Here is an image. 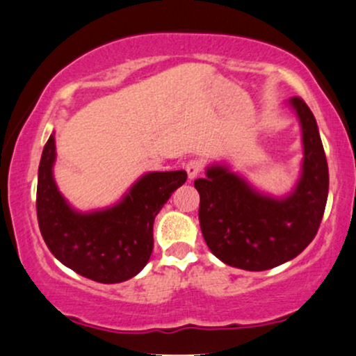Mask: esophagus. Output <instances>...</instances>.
Segmentation results:
<instances>
[{
	"label": "esophagus",
	"mask_w": 356,
	"mask_h": 356,
	"mask_svg": "<svg viewBox=\"0 0 356 356\" xmlns=\"http://www.w3.org/2000/svg\"><path fill=\"white\" fill-rule=\"evenodd\" d=\"M202 162L200 161H191L187 162L186 165V170H187V175H189V181H194L197 175L200 174V170H202Z\"/></svg>",
	"instance_id": "34e87169"
}]
</instances>
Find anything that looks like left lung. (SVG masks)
<instances>
[{
    "label": "left lung",
    "instance_id": "left-lung-1",
    "mask_svg": "<svg viewBox=\"0 0 356 356\" xmlns=\"http://www.w3.org/2000/svg\"><path fill=\"white\" fill-rule=\"evenodd\" d=\"M302 129L300 177L286 195L255 189L225 164H211L194 182L204 241L222 262L260 272L289 262L314 241L328 197V165L318 126L300 97L289 99Z\"/></svg>",
    "mask_w": 356,
    "mask_h": 356
}]
</instances>
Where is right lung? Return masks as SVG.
Returning <instances> with one entry per match:
<instances>
[{
	"label": "right lung",
	"mask_w": 356,
	"mask_h": 356,
	"mask_svg": "<svg viewBox=\"0 0 356 356\" xmlns=\"http://www.w3.org/2000/svg\"><path fill=\"white\" fill-rule=\"evenodd\" d=\"M54 134L42 149L38 170V224L56 259L79 275L99 284H119L136 277L154 248V219L186 170L147 172L132 184L119 202L91 212L76 211L56 186Z\"/></svg>",
	"instance_id": "right-lung-1"
}]
</instances>
